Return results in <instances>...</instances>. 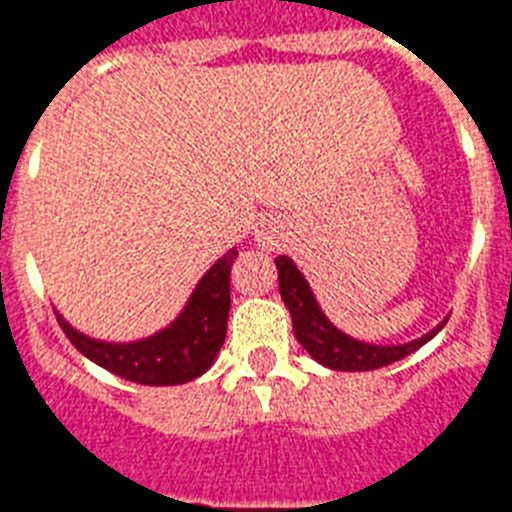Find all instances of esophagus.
Segmentation results:
<instances>
[{"instance_id":"34e87169","label":"esophagus","mask_w":512,"mask_h":512,"mask_svg":"<svg viewBox=\"0 0 512 512\" xmlns=\"http://www.w3.org/2000/svg\"><path fill=\"white\" fill-rule=\"evenodd\" d=\"M259 243L264 248H271V246H277V243H274V238H271V233H259Z\"/></svg>"}]
</instances>
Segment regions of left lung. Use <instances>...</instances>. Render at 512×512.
Here are the masks:
<instances>
[{
  "label": "left lung",
  "instance_id": "obj_1",
  "mask_svg": "<svg viewBox=\"0 0 512 512\" xmlns=\"http://www.w3.org/2000/svg\"><path fill=\"white\" fill-rule=\"evenodd\" d=\"M274 264H277L279 271V292H282L284 305L289 307V315H292V328H295L297 341L302 343V348L312 359L320 361L328 369H336V372H369V369L395 364V361L418 351L423 343L431 341L443 328L441 323L436 330L425 333L418 341L402 343V346L361 343L328 323V318H325L315 297H312L305 277L297 271L292 259L279 256V259H274Z\"/></svg>",
  "mask_w": 512,
  "mask_h": 512
}]
</instances>
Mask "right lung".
<instances>
[{"label":"right lung","instance_id":"obj_1","mask_svg":"<svg viewBox=\"0 0 512 512\" xmlns=\"http://www.w3.org/2000/svg\"><path fill=\"white\" fill-rule=\"evenodd\" d=\"M238 251H228L194 289L184 312L166 330L138 343H102L81 336L56 312L66 338L107 372L138 384H184L210 369L225 341L230 312V269Z\"/></svg>","mask_w":512,"mask_h":512}]
</instances>
